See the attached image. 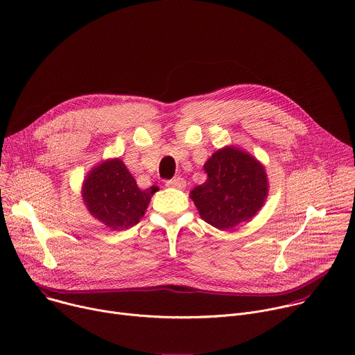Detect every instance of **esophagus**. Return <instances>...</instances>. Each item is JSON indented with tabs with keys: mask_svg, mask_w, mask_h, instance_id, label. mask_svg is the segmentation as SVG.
<instances>
[{
	"mask_svg": "<svg viewBox=\"0 0 355 355\" xmlns=\"http://www.w3.org/2000/svg\"><path fill=\"white\" fill-rule=\"evenodd\" d=\"M166 185H167V187H170V188L184 189V188H185V185H187V181H185L184 178H181V177H175V178H173V180L167 181V182H166Z\"/></svg>",
	"mask_w": 355,
	"mask_h": 355,
	"instance_id": "34e87169",
	"label": "esophagus"
}]
</instances>
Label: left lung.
<instances>
[{
  "instance_id": "8db88e82",
  "label": "left lung",
  "mask_w": 355,
  "mask_h": 355,
  "mask_svg": "<svg viewBox=\"0 0 355 355\" xmlns=\"http://www.w3.org/2000/svg\"><path fill=\"white\" fill-rule=\"evenodd\" d=\"M208 178L195 187L189 198L207 223L230 230L254 218L268 196L266 167L248 151L225 146L207 160Z\"/></svg>"
}]
</instances>
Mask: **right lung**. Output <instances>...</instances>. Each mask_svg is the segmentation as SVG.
<instances>
[{"label": "right lung", "instance_id": "obj_1", "mask_svg": "<svg viewBox=\"0 0 355 355\" xmlns=\"http://www.w3.org/2000/svg\"><path fill=\"white\" fill-rule=\"evenodd\" d=\"M157 187L140 189L121 159H107L94 166L81 187L83 202L92 218L111 230H125L144 216Z\"/></svg>", "mask_w": 355, "mask_h": 355}]
</instances>
